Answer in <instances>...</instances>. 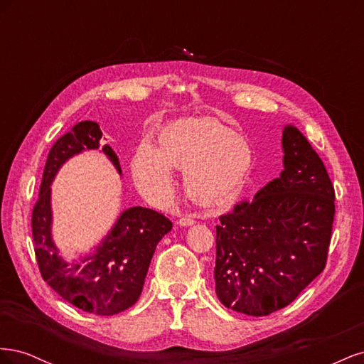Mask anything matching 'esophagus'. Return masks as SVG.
I'll list each match as a JSON object with an SVG mask.
<instances>
[{
  "label": "esophagus",
  "instance_id": "esophagus-1",
  "mask_svg": "<svg viewBox=\"0 0 364 364\" xmlns=\"http://www.w3.org/2000/svg\"><path fill=\"white\" fill-rule=\"evenodd\" d=\"M196 223V220L193 218V217H190V215H185V217H182L181 220H179V225L181 226H191V225H194Z\"/></svg>",
  "mask_w": 364,
  "mask_h": 364
}]
</instances>
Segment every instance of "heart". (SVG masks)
<instances>
[{"mask_svg": "<svg viewBox=\"0 0 364 364\" xmlns=\"http://www.w3.org/2000/svg\"><path fill=\"white\" fill-rule=\"evenodd\" d=\"M252 164L249 142L232 129L211 119H179L161 129L156 147L141 142L132 158V173L149 197L165 200L173 190V168L183 170L193 199L215 205L240 193Z\"/></svg>", "mask_w": 364, "mask_h": 364, "instance_id": "b5f03b06", "label": "heart"}]
</instances>
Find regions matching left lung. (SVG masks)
Listing matches in <instances>:
<instances>
[{"label":"left lung","mask_w":364,"mask_h":364,"mask_svg":"<svg viewBox=\"0 0 364 364\" xmlns=\"http://www.w3.org/2000/svg\"><path fill=\"white\" fill-rule=\"evenodd\" d=\"M284 170L252 203L220 215L215 293L247 316L291 304L325 269L336 193L322 159L293 126L282 132Z\"/></svg>","instance_id":"1"}]
</instances>
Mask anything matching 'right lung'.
I'll use <instances>...</instances> for the list:
<instances>
[{"label":"right lung","instance_id":"obj_1","mask_svg":"<svg viewBox=\"0 0 364 364\" xmlns=\"http://www.w3.org/2000/svg\"><path fill=\"white\" fill-rule=\"evenodd\" d=\"M102 136L100 126L94 121H80L54 142L43 168L39 199L31 213V232L43 281L65 301L86 313L114 316L138 301L153 253L173 223L153 209L129 208L91 255L71 264L59 257L51 238L50 185L70 158L100 147ZM102 151L121 174L115 151L107 144Z\"/></svg>","mask_w":364,"mask_h":364}]
</instances>
